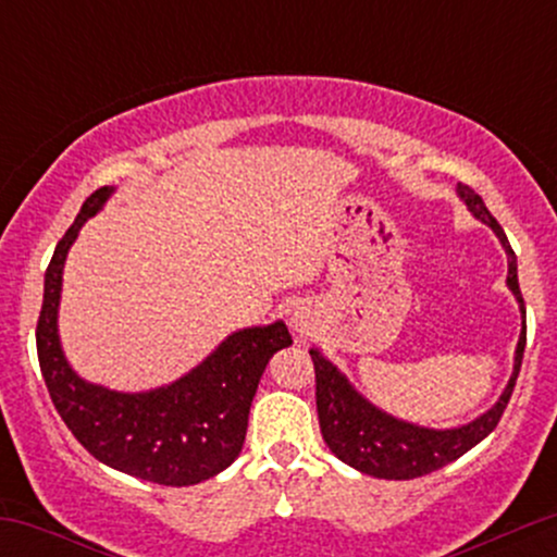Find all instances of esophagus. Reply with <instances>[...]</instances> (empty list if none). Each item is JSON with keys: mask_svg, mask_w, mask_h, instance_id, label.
Returning <instances> with one entry per match:
<instances>
[{"mask_svg": "<svg viewBox=\"0 0 557 557\" xmlns=\"http://www.w3.org/2000/svg\"><path fill=\"white\" fill-rule=\"evenodd\" d=\"M290 322H293V327H296L298 332H306V330H309V322H306V317L300 314V311H296V314H293Z\"/></svg>", "mask_w": 557, "mask_h": 557, "instance_id": "esophagus-1", "label": "esophagus"}]
</instances>
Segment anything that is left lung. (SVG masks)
Instances as JSON below:
<instances>
[{"label":"left lung","mask_w":557,"mask_h":557,"mask_svg":"<svg viewBox=\"0 0 557 557\" xmlns=\"http://www.w3.org/2000/svg\"><path fill=\"white\" fill-rule=\"evenodd\" d=\"M458 194H461L466 207L471 209V214L495 230V235L500 238L505 253H508V287L519 298L521 314H527L519 287V272H516V253L510 248L508 238H505L500 222L490 214L482 198L469 185H458ZM523 345H527V324H523L519 348H516L513 376H510L500 400L484 417H479L466 426H458V430H424V426H413L408 421L387 417V413L374 408L367 398H361L348 385V380L324 356H319V350L311 348L309 354L311 361H314L317 374L319 430H322L324 443H327L330 450L343 463L354 466V469H359L369 476L417 479L432 474V471L443 469V466L461 458L466 450L482 443L495 430L505 406H508L510 393L516 387V376H519L523 361Z\"/></svg>","instance_id":"1"}]
</instances>
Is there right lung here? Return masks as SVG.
I'll list each match as a JSON object with an SVG mask.
<instances>
[{"mask_svg":"<svg viewBox=\"0 0 557 557\" xmlns=\"http://www.w3.org/2000/svg\"><path fill=\"white\" fill-rule=\"evenodd\" d=\"M110 194L104 185L86 198L47 267L36 324L44 382L57 413L96 461L168 487L198 484L238 458L261 374L280 348L293 345V337L283 322L240 330L194 372L151 393H114L83 382L67 367L57 337L62 267L83 222L99 212Z\"/></svg>","mask_w":557,"mask_h":557,"instance_id":"obj_1","label":"right lung"}]
</instances>
